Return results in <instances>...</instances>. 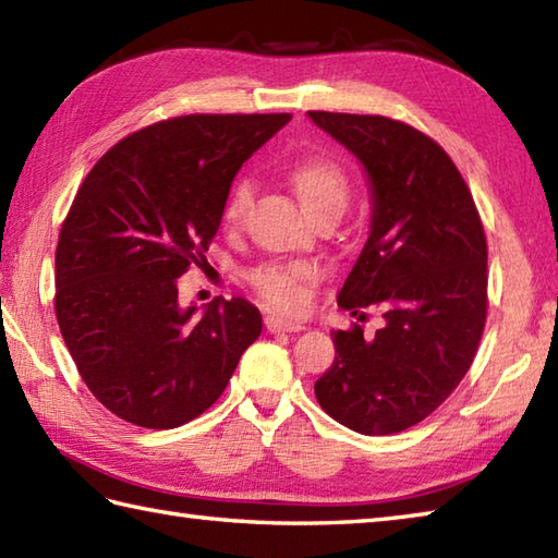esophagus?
I'll return each mask as SVG.
<instances>
[{
	"label": "esophagus",
	"mask_w": 558,
	"mask_h": 558,
	"mask_svg": "<svg viewBox=\"0 0 558 558\" xmlns=\"http://www.w3.org/2000/svg\"><path fill=\"white\" fill-rule=\"evenodd\" d=\"M266 329L272 333H298L304 329V324L292 322V319H282V316L270 314L266 316Z\"/></svg>",
	"instance_id": "1"
}]
</instances>
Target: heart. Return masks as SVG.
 Instances as JSON below:
<instances>
[{"mask_svg": "<svg viewBox=\"0 0 558 558\" xmlns=\"http://www.w3.org/2000/svg\"><path fill=\"white\" fill-rule=\"evenodd\" d=\"M290 183L312 217L324 210L343 213L348 198H351L348 171L331 157H307L298 161L290 169ZM251 193H254V189H251V181L244 177L229 183L222 203L225 225L234 227L242 222L251 203ZM319 266L307 264V260H294V264H260L248 272V282L268 307L294 312L304 307L307 288L319 280Z\"/></svg>", "mask_w": 558, "mask_h": 558, "instance_id": "1", "label": "heart"}]
</instances>
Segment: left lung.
<instances>
[{
	"label": "left lung",
	"instance_id": "8db88e82",
	"mask_svg": "<svg viewBox=\"0 0 558 558\" xmlns=\"http://www.w3.org/2000/svg\"><path fill=\"white\" fill-rule=\"evenodd\" d=\"M310 118L363 161L373 189V229L338 304L385 316L373 336L360 324L331 331L338 355L314 395L355 433H401L428 418L474 363L488 310L482 217L450 155L421 130L385 116Z\"/></svg>",
	"mask_w": 558,
	"mask_h": 558
}]
</instances>
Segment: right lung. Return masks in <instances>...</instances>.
Listing matches in <instances>:
<instances>
[{
  "label": "right lung",
  "instance_id": "obj_1",
  "mask_svg": "<svg viewBox=\"0 0 558 558\" xmlns=\"http://www.w3.org/2000/svg\"><path fill=\"white\" fill-rule=\"evenodd\" d=\"M290 113H191L123 137L94 163L54 251V316L76 369L104 407L167 430L220 399L264 329L242 298L203 316L177 280L205 264L239 167Z\"/></svg>",
  "mask_w": 558,
  "mask_h": 558
}]
</instances>
